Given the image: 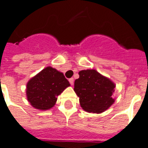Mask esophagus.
I'll return each mask as SVG.
<instances>
[{"instance_id": "1", "label": "esophagus", "mask_w": 148, "mask_h": 148, "mask_svg": "<svg viewBox=\"0 0 148 148\" xmlns=\"http://www.w3.org/2000/svg\"><path fill=\"white\" fill-rule=\"evenodd\" d=\"M69 82L70 83H71V85H73V84H74V78H70L69 79Z\"/></svg>"}]
</instances>
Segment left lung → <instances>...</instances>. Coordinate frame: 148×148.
<instances>
[{
  "label": "left lung",
  "instance_id": "obj_1",
  "mask_svg": "<svg viewBox=\"0 0 148 148\" xmlns=\"http://www.w3.org/2000/svg\"><path fill=\"white\" fill-rule=\"evenodd\" d=\"M74 82V92L84 111L101 113L115 102L116 84L96 70H82Z\"/></svg>",
  "mask_w": 148,
  "mask_h": 148
}]
</instances>
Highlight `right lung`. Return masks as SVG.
I'll use <instances>...</instances> for the list:
<instances>
[{
	"mask_svg": "<svg viewBox=\"0 0 148 148\" xmlns=\"http://www.w3.org/2000/svg\"><path fill=\"white\" fill-rule=\"evenodd\" d=\"M70 85L62 72L47 66L27 82V100L35 109L48 110L55 106L57 96Z\"/></svg>",
	"mask_w": 148,
	"mask_h": 148,
	"instance_id": "1",
	"label": "right lung"
}]
</instances>
